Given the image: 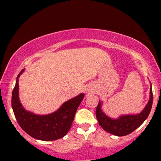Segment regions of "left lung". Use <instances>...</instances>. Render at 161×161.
<instances>
[{
  "label": "left lung",
  "instance_id": "obj_1",
  "mask_svg": "<svg viewBox=\"0 0 161 161\" xmlns=\"http://www.w3.org/2000/svg\"><path fill=\"white\" fill-rule=\"evenodd\" d=\"M153 103L152 86L150 87V97L147 104L141 113L121 115L116 119L109 117L102 110L103 102L99 101L96 108V117L104 130L116 136H124L132 133L141 125L150 114Z\"/></svg>",
  "mask_w": 161,
  "mask_h": 161
}]
</instances>
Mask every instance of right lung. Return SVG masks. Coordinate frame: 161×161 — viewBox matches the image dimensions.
Segmentation results:
<instances>
[{"instance_id":"1","label":"right lung","mask_w":161,"mask_h":161,"mask_svg":"<svg viewBox=\"0 0 161 161\" xmlns=\"http://www.w3.org/2000/svg\"><path fill=\"white\" fill-rule=\"evenodd\" d=\"M17 75L12 93V108L18 123L28 135L42 141H54L65 136L69 132L75 112L84 98V93L79 94L63 104L55 112L47 115H38L23 108L19 97V78Z\"/></svg>"}]
</instances>
